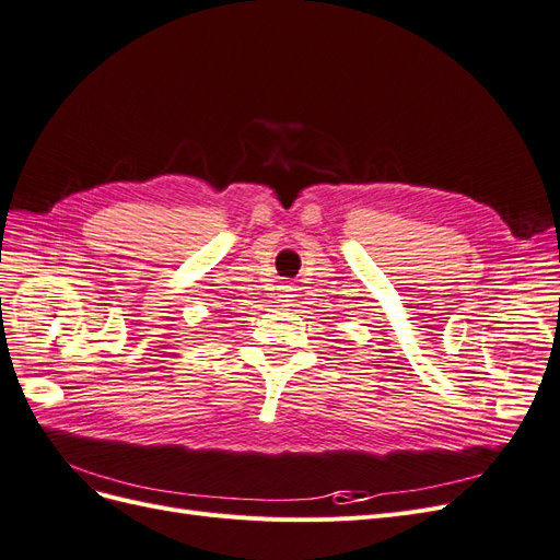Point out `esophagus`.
Segmentation results:
<instances>
[{
	"label": "esophagus",
	"mask_w": 560,
	"mask_h": 560,
	"mask_svg": "<svg viewBox=\"0 0 560 560\" xmlns=\"http://www.w3.org/2000/svg\"><path fill=\"white\" fill-rule=\"evenodd\" d=\"M294 296H296V287L292 282L284 280L282 284H278V301L284 303V306H287V303H292Z\"/></svg>",
	"instance_id": "esophagus-1"
}]
</instances>
